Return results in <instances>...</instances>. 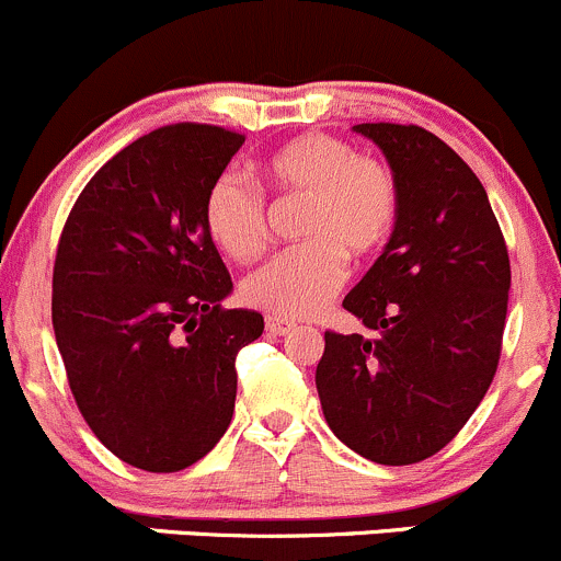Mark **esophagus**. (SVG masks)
<instances>
[{
	"label": "esophagus",
	"mask_w": 561,
	"mask_h": 561,
	"mask_svg": "<svg viewBox=\"0 0 561 561\" xmlns=\"http://www.w3.org/2000/svg\"><path fill=\"white\" fill-rule=\"evenodd\" d=\"M267 332L270 335H286V332H291L294 330V321H288V319H278V316H270L267 319Z\"/></svg>",
	"instance_id": "1"
}]
</instances>
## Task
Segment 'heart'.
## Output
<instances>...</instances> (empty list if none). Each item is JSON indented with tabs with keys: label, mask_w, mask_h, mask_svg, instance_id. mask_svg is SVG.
Returning a JSON list of instances; mask_svg holds the SVG:
<instances>
[{
	"label": "heart",
	"mask_w": 561,
	"mask_h": 561,
	"mask_svg": "<svg viewBox=\"0 0 561 561\" xmlns=\"http://www.w3.org/2000/svg\"><path fill=\"white\" fill-rule=\"evenodd\" d=\"M262 176L273 191L308 198L299 237L308 242L270 259L242 280L248 305L283 319H305L324 308L346 280V256L379 251L398 218L392 171L363 158L352 144L324 133L286 141L267 154ZM204 224L215 245L234 262H253L267 242V207L242 176L224 174L204 202Z\"/></svg>",
	"instance_id": "b5f03b06"
}]
</instances>
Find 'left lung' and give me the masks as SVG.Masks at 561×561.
Returning <instances> with one entry per match:
<instances>
[{
	"label": "left lung",
	"mask_w": 561,
	"mask_h": 561,
	"mask_svg": "<svg viewBox=\"0 0 561 561\" xmlns=\"http://www.w3.org/2000/svg\"><path fill=\"white\" fill-rule=\"evenodd\" d=\"M385 154L398 218L343 308L374 337L324 332L316 390L357 456L407 467L439 453L491 387L507 319L510 259L485 187L434 133L365 122Z\"/></svg>",
	"instance_id": "8db88e82"
}]
</instances>
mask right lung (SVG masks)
Instances as JSON below:
<instances>
[{"label":"right lung","mask_w":561,"mask_h":561,"mask_svg":"<svg viewBox=\"0 0 561 561\" xmlns=\"http://www.w3.org/2000/svg\"><path fill=\"white\" fill-rule=\"evenodd\" d=\"M245 136L169 125L116 152L70 209L51 319L87 425L130 467L180 471L234 414L242 346L262 313L224 308L231 278L204 202Z\"/></svg>","instance_id":"obj_1"}]
</instances>
